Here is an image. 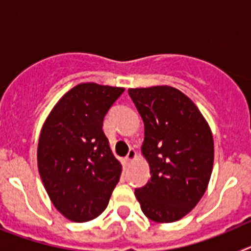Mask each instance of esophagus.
Returning a JSON list of instances; mask_svg holds the SVG:
<instances>
[{
  "label": "esophagus",
  "instance_id": "1",
  "mask_svg": "<svg viewBox=\"0 0 251 251\" xmlns=\"http://www.w3.org/2000/svg\"><path fill=\"white\" fill-rule=\"evenodd\" d=\"M137 157V152L136 150H133V148H130L129 151H128V154L126 156V161L128 162V163H130L132 161H134V158Z\"/></svg>",
  "mask_w": 251,
  "mask_h": 251
}]
</instances>
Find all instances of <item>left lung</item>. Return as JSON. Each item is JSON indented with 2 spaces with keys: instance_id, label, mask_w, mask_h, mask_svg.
<instances>
[{
  "instance_id": "8db88e82",
  "label": "left lung",
  "mask_w": 251,
  "mask_h": 251,
  "mask_svg": "<svg viewBox=\"0 0 251 251\" xmlns=\"http://www.w3.org/2000/svg\"><path fill=\"white\" fill-rule=\"evenodd\" d=\"M145 123L142 154L151 170L134 195L143 214L174 223L201 200L214 166V139L194 101L168 85L128 89Z\"/></svg>"
}]
</instances>
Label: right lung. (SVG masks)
I'll use <instances>...</instances> for the list:
<instances>
[{
    "instance_id": "obj_1",
    "label": "right lung",
    "mask_w": 251,
    "mask_h": 251,
    "mask_svg": "<svg viewBox=\"0 0 251 251\" xmlns=\"http://www.w3.org/2000/svg\"><path fill=\"white\" fill-rule=\"evenodd\" d=\"M123 92L79 84L57 101L40 133L37 167L44 187L57 211L74 223L98 217L121 177L103 121Z\"/></svg>"
}]
</instances>
